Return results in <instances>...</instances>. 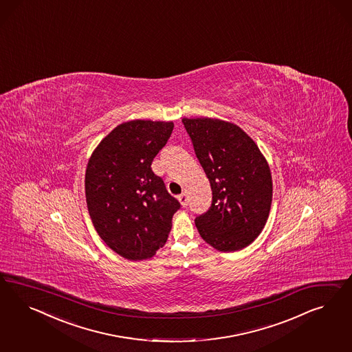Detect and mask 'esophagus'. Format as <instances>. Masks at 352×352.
<instances>
[{
    "label": "esophagus",
    "instance_id": "obj_1",
    "mask_svg": "<svg viewBox=\"0 0 352 352\" xmlns=\"http://www.w3.org/2000/svg\"><path fill=\"white\" fill-rule=\"evenodd\" d=\"M178 200H179V203L182 204V206H187V204H188V196H187V193L186 192H183L181 193L179 196H178Z\"/></svg>",
    "mask_w": 352,
    "mask_h": 352
}]
</instances>
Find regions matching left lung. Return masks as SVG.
<instances>
[{
    "label": "left lung",
    "mask_w": 352,
    "mask_h": 352,
    "mask_svg": "<svg viewBox=\"0 0 352 352\" xmlns=\"http://www.w3.org/2000/svg\"><path fill=\"white\" fill-rule=\"evenodd\" d=\"M196 157L210 182L212 206L196 217L204 240L219 252H236L262 232L272 203V177L256 142L232 122L182 120Z\"/></svg>",
    "instance_id": "1"
}]
</instances>
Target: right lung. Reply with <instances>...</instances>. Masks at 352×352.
<instances>
[{
  "label": "right lung",
  "instance_id": "obj_1",
  "mask_svg": "<svg viewBox=\"0 0 352 352\" xmlns=\"http://www.w3.org/2000/svg\"><path fill=\"white\" fill-rule=\"evenodd\" d=\"M173 128L171 121L120 124L87 162L85 195L91 222L107 245L129 261L155 256L181 208L151 168Z\"/></svg>",
  "mask_w": 352,
  "mask_h": 352
}]
</instances>
